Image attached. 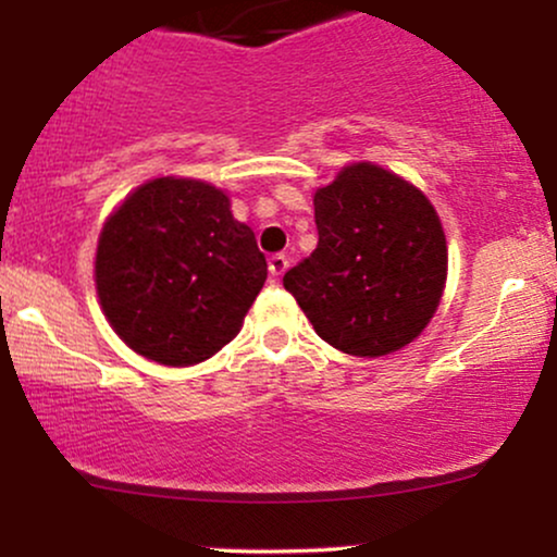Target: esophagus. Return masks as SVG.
I'll use <instances>...</instances> for the list:
<instances>
[{
  "mask_svg": "<svg viewBox=\"0 0 557 557\" xmlns=\"http://www.w3.org/2000/svg\"><path fill=\"white\" fill-rule=\"evenodd\" d=\"M287 267H290V259H287L285 253H272V257H270V272H272V277H283Z\"/></svg>",
  "mask_w": 557,
  "mask_h": 557,
  "instance_id": "obj_1",
  "label": "esophagus"
}]
</instances>
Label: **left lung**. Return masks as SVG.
Here are the masks:
<instances>
[{
  "label": "left lung",
  "instance_id": "8db88e82",
  "mask_svg": "<svg viewBox=\"0 0 557 557\" xmlns=\"http://www.w3.org/2000/svg\"><path fill=\"white\" fill-rule=\"evenodd\" d=\"M319 243L283 285L317 335L350 356H387L430 324L447 274L440 216L421 190L361 162L314 196Z\"/></svg>",
  "mask_w": 557,
  "mask_h": 557
}]
</instances>
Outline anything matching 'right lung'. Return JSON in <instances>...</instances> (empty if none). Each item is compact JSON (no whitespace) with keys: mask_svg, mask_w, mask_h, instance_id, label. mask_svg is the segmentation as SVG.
Masks as SVG:
<instances>
[{"mask_svg":"<svg viewBox=\"0 0 557 557\" xmlns=\"http://www.w3.org/2000/svg\"><path fill=\"white\" fill-rule=\"evenodd\" d=\"M267 280L253 230L222 190L157 177L125 198L96 248L101 309L133 350L164 367L207 361L238 335Z\"/></svg>","mask_w":557,"mask_h":557,"instance_id":"right-lung-1","label":"right lung"}]
</instances>
